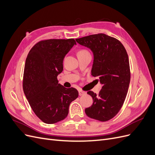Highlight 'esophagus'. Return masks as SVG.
<instances>
[{
	"mask_svg": "<svg viewBox=\"0 0 155 155\" xmlns=\"http://www.w3.org/2000/svg\"><path fill=\"white\" fill-rule=\"evenodd\" d=\"M86 94V92H85V91H81V90H79V96H83V95H84V94Z\"/></svg>",
	"mask_w": 155,
	"mask_h": 155,
	"instance_id": "1",
	"label": "esophagus"
}]
</instances>
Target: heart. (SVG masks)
I'll return each mask as SVG.
<instances>
[{"label": "heart", "mask_w": 155, "mask_h": 155, "mask_svg": "<svg viewBox=\"0 0 155 155\" xmlns=\"http://www.w3.org/2000/svg\"><path fill=\"white\" fill-rule=\"evenodd\" d=\"M84 53H88V51L87 50H86L83 49V50H79V52H78V54H84Z\"/></svg>", "instance_id": "heart-1"}]
</instances>
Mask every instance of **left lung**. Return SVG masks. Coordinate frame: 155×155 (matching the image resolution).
Instances as JSON below:
<instances>
[{
	"label": "left lung",
	"mask_w": 155,
	"mask_h": 155,
	"mask_svg": "<svg viewBox=\"0 0 155 155\" xmlns=\"http://www.w3.org/2000/svg\"><path fill=\"white\" fill-rule=\"evenodd\" d=\"M77 43L90 48L94 54L91 74L103 85L98 94L88 91L93 100L85 109L91 118L101 121L112 119L118 113L127 94L130 79L129 57L121 42L104 34L76 39Z\"/></svg>",
	"instance_id": "left-lung-1"
}]
</instances>
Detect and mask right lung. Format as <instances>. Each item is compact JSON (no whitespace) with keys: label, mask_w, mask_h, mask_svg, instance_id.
<instances>
[{"label":"right lung","mask_w":155,"mask_h":155,"mask_svg":"<svg viewBox=\"0 0 155 155\" xmlns=\"http://www.w3.org/2000/svg\"><path fill=\"white\" fill-rule=\"evenodd\" d=\"M76 42L74 39H47L36 43L26 59L23 91L35 115L44 123L53 124L64 120L70 103L78 97L73 87L58 83L63 59Z\"/></svg>","instance_id":"1"}]
</instances>
